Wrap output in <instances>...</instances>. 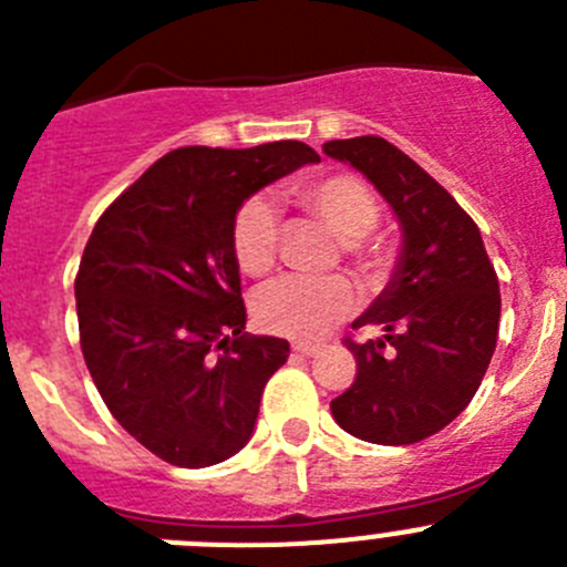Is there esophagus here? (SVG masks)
Masks as SVG:
<instances>
[{
	"instance_id": "34e87169",
	"label": "esophagus",
	"mask_w": 567,
	"mask_h": 567,
	"mask_svg": "<svg viewBox=\"0 0 567 567\" xmlns=\"http://www.w3.org/2000/svg\"><path fill=\"white\" fill-rule=\"evenodd\" d=\"M292 352L300 354V358H315L320 352V346H307V343H295Z\"/></svg>"
}]
</instances>
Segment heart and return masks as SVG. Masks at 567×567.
<instances>
[{
    "label": "heart",
    "mask_w": 567,
    "mask_h": 567,
    "mask_svg": "<svg viewBox=\"0 0 567 567\" xmlns=\"http://www.w3.org/2000/svg\"><path fill=\"white\" fill-rule=\"evenodd\" d=\"M295 207L318 218L343 255L363 272L383 264V249L369 238L380 221V202L372 187L352 173H329L295 184L289 189ZM280 218L269 198L255 195L240 204L233 218L235 264L249 278H264L278 264ZM354 289L343 278H284L269 284L255 298V320L260 329L292 340H318L349 318Z\"/></svg>",
    "instance_id": "b5f03b06"
}]
</instances>
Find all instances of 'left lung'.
<instances>
[{"mask_svg": "<svg viewBox=\"0 0 567 567\" xmlns=\"http://www.w3.org/2000/svg\"><path fill=\"white\" fill-rule=\"evenodd\" d=\"M369 178L398 215V272L352 329H378L363 343L354 383L332 400L352 437L412 445L452 423L477 394L499 329V280L471 215L403 150L380 135L323 144Z\"/></svg>", "mask_w": 567, "mask_h": 567, "instance_id": "obj_1", "label": "left lung"}]
</instances>
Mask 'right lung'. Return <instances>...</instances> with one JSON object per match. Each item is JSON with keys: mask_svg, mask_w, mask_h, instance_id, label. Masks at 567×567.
Listing matches in <instances>:
<instances>
[{"mask_svg": "<svg viewBox=\"0 0 567 567\" xmlns=\"http://www.w3.org/2000/svg\"><path fill=\"white\" fill-rule=\"evenodd\" d=\"M315 162L303 142L173 150L93 227L76 275L84 363L110 414L164 463L207 468L252 437L289 343L244 332L233 218Z\"/></svg>", "mask_w": 567, "mask_h": 567, "instance_id": "right-lung-1", "label": "right lung"}]
</instances>
